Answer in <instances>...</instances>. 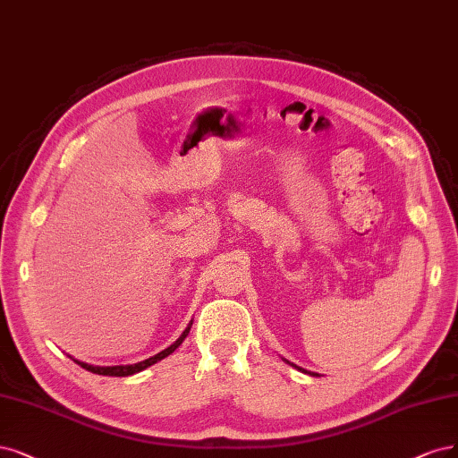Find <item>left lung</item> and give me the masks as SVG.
Masks as SVG:
<instances>
[{"mask_svg":"<svg viewBox=\"0 0 458 458\" xmlns=\"http://www.w3.org/2000/svg\"><path fill=\"white\" fill-rule=\"evenodd\" d=\"M292 366H293V364H292ZM295 368H297V369H299V371H303V373H307V371H305V369H303V368H299V366H295ZM310 375H314V373H310Z\"/></svg>","mask_w":458,"mask_h":458,"instance_id":"1","label":"left lung"}]
</instances>
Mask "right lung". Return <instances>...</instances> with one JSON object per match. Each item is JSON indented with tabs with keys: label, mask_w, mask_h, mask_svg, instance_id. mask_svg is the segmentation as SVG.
Returning a JSON list of instances; mask_svg holds the SVG:
<instances>
[{
	"label": "right lung",
	"mask_w": 458,
	"mask_h": 458,
	"mask_svg": "<svg viewBox=\"0 0 458 458\" xmlns=\"http://www.w3.org/2000/svg\"><path fill=\"white\" fill-rule=\"evenodd\" d=\"M191 324H193V320L189 322V326L183 329V334L172 343L168 349H165V351H161L159 354H155V356H151V358H148V360H144V361H138V364H129V366H90V364H85V361H79V360H73L75 364H79L81 366L83 369H87V371H90V373H97V375H107V377H129V375H134V373H138V371H141V369H146V368H149V366H153V364H157V361L159 360H163V358H166L168 354H172L174 352L178 346L183 343V339L187 337V334H189V329H191Z\"/></svg>",
	"instance_id": "right-lung-1"
}]
</instances>
